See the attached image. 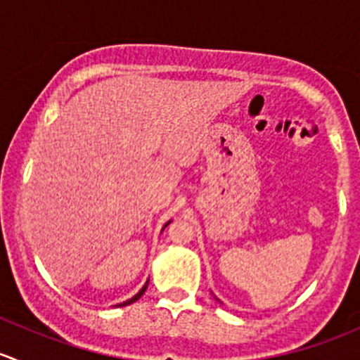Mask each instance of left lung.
<instances>
[{
  "mask_svg": "<svg viewBox=\"0 0 360 360\" xmlns=\"http://www.w3.org/2000/svg\"><path fill=\"white\" fill-rule=\"evenodd\" d=\"M214 297H216V296H214ZM216 300H217V297H216ZM217 301H219V300H217ZM219 303H221V301H219Z\"/></svg>",
  "mask_w": 360,
  "mask_h": 360,
  "instance_id": "8db88e82",
  "label": "left lung"
}]
</instances>
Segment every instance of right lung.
Segmentation results:
<instances>
[{"instance_id":"right-lung-1","label":"right lung","mask_w":360,"mask_h":360,"mask_svg":"<svg viewBox=\"0 0 360 360\" xmlns=\"http://www.w3.org/2000/svg\"><path fill=\"white\" fill-rule=\"evenodd\" d=\"M170 223H172V219H170V221H167V223H165V224H163L162 231H163V230H165V228H167V226H169V224H170ZM148 282H150V278H148V281H146V284H144V285H143V289H141V291H139V292H137V294H136V296H132V297H130V300L123 301V303L116 304V307H127V304H130V303H134V301H137V300H139V297H141V296H143V294H144V291H146V289H148Z\"/></svg>"}]
</instances>
